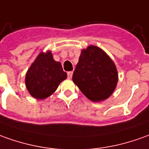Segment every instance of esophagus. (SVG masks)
Here are the masks:
<instances>
[{
	"mask_svg": "<svg viewBox=\"0 0 149 149\" xmlns=\"http://www.w3.org/2000/svg\"><path fill=\"white\" fill-rule=\"evenodd\" d=\"M67 75H68V79H71L73 75V71H69L67 73Z\"/></svg>",
	"mask_w": 149,
	"mask_h": 149,
	"instance_id": "obj_1",
	"label": "esophagus"
}]
</instances>
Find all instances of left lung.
<instances>
[{
	"mask_svg": "<svg viewBox=\"0 0 149 149\" xmlns=\"http://www.w3.org/2000/svg\"><path fill=\"white\" fill-rule=\"evenodd\" d=\"M72 79L87 98L99 102L111 96L118 74L111 58L101 49L91 45L82 50Z\"/></svg>",
	"mask_w": 149,
	"mask_h": 149,
	"instance_id": "left-lung-1",
	"label": "left lung"
}]
</instances>
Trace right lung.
<instances>
[{
  "label": "right lung",
  "instance_id": "right-lung-1",
  "mask_svg": "<svg viewBox=\"0 0 149 149\" xmlns=\"http://www.w3.org/2000/svg\"><path fill=\"white\" fill-rule=\"evenodd\" d=\"M67 78L61 62L56 61L50 51L40 53L28 69L25 84L29 93L36 99L43 100L57 90L60 83Z\"/></svg>",
  "mask_w": 149,
  "mask_h": 149
}]
</instances>
